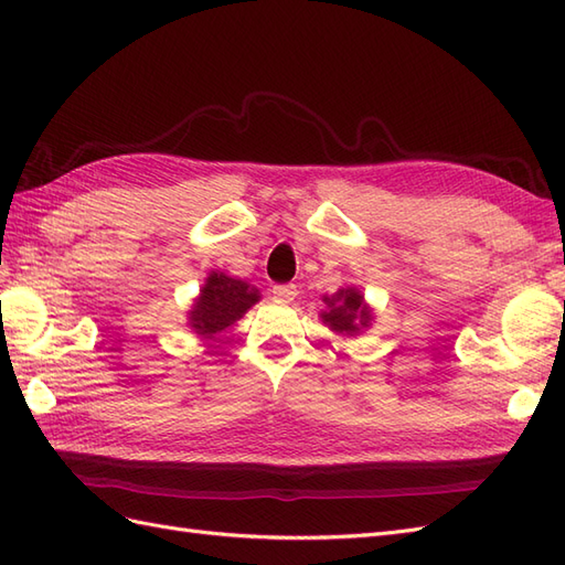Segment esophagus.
<instances>
[{
	"label": "esophagus",
	"instance_id": "obj_1",
	"mask_svg": "<svg viewBox=\"0 0 565 565\" xmlns=\"http://www.w3.org/2000/svg\"><path fill=\"white\" fill-rule=\"evenodd\" d=\"M295 297H297L295 285H276V287H273V299H276V301L289 303V301H295Z\"/></svg>",
	"mask_w": 565,
	"mask_h": 565
}]
</instances>
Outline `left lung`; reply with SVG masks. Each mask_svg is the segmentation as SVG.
Masks as SVG:
<instances>
[{"label":"left lung","mask_w":565,"mask_h":565,"mask_svg":"<svg viewBox=\"0 0 565 565\" xmlns=\"http://www.w3.org/2000/svg\"><path fill=\"white\" fill-rule=\"evenodd\" d=\"M324 309L320 311V320L328 324L334 334L341 337H358L365 332L372 320L374 311L365 301L363 292L358 287H341L334 295L322 297Z\"/></svg>","instance_id":"8db88e82"}]
</instances>
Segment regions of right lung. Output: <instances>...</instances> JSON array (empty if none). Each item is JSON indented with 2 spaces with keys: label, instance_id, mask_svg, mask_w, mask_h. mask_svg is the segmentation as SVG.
I'll list each match as a JSON object with an SVG mask.
<instances>
[{
  "label": "right lung",
  "instance_id": "1",
  "mask_svg": "<svg viewBox=\"0 0 565 565\" xmlns=\"http://www.w3.org/2000/svg\"><path fill=\"white\" fill-rule=\"evenodd\" d=\"M259 299V289L247 280L228 276L224 270H210L200 295L188 309V328L198 337L212 339L241 320Z\"/></svg>",
  "mask_w": 565,
  "mask_h": 565
}]
</instances>
